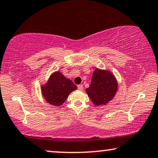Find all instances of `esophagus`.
<instances>
[{"mask_svg": "<svg viewBox=\"0 0 158 158\" xmlns=\"http://www.w3.org/2000/svg\"><path fill=\"white\" fill-rule=\"evenodd\" d=\"M77 89H78V90H80V91H82V90L83 89V85H77Z\"/></svg>", "mask_w": 158, "mask_h": 158, "instance_id": "obj_1", "label": "esophagus"}]
</instances>
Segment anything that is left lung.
<instances>
[{
  "label": "left lung",
  "instance_id": "obj_1",
  "mask_svg": "<svg viewBox=\"0 0 158 158\" xmlns=\"http://www.w3.org/2000/svg\"><path fill=\"white\" fill-rule=\"evenodd\" d=\"M118 88V82L111 72L97 68L85 91L91 102L95 105L100 106L105 105L113 99Z\"/></svg>",
  "mask_w": 158,
  "mask_h": 158
}]
</instances>
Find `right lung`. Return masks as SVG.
I'll return each mask as SVG.
<instances>
[{
    "label": "right lung",
    "instance_id": "add662e5",
    "mask_svg": "<svg viewBox=\"0 0 158 158\" xmlns=\"http://www.w3.org/2000/svg\"><path fill=\"white\" fill-rule=\"evenodd\" d=\"M76 89L77 86L73 82L59 71L53 73L47 83L41 86L42 94L46 101L56 106L61 105L69 94Z\"/></svg>",
    "mask_w": 158,
    "mask_h": 158
}]
</instances>
